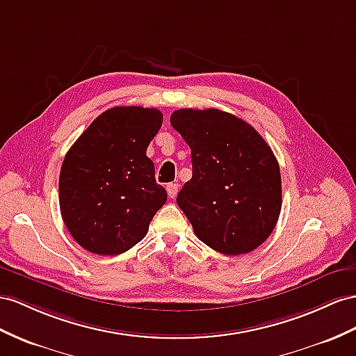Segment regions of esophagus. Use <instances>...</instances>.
I'll return each instance as SVG.
<instances>
[{
	"label": "esophagus",
	"mask_w": 356,
	"mask_h": 356,
	"mask_svg": "<svg viewBox=\"0 0 356 356\" xmlns=\"http://www.w3.org/2000/svg\"><path fill=\"white\" fill-rule=\"evenodd\" d=\"M167 193H168V195L171 198H175L177 195V193H179V185L177 184H168L167 185Z\"/></svg>",
	"instance_id": "esophagus-1"
}]
</instances>
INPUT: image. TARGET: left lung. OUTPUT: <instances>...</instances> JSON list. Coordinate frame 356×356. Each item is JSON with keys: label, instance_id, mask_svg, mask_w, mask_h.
Here are the masks:
<instances>
[{"label": "left lung", "instance_id": "left-lung-1", "mask_svg": "<svg viewBox=\"0 0 356 356\" xmlns=\"http://www.w3.org/2000/svg\"><path fill=\"white\" fill-rule=\"evenodd\" d=\"M171 126L191 149L193 177L177 204L197 238L225 256L265 242L281 212L275 154L251 124L220 109H177Z\"/></svg>", "mask_w": 356, "mask_h": 356}]
</instances>
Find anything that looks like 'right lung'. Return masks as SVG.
Returning <instances> with one entry per match:
<instances>
[{
    "label": "right lung",
    "mask_w": 356,
    "mask_h": 356,
    "mask_svg": "<svg viewBox=\"0 0 356 356\" xmlns=\"http://www.w3.org/2000/svg\"><path fill=\"white\" fill-rule=\"evenodd\" d=\"M156 108L115 106L96 117L63 161V221L84 250L117 256L144 239L167 202L147 147L162 126Z\"/></svg>",
    "instance_id": "1"
}]
</instances>
